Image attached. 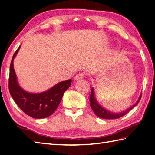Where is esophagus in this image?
Here are the masks:
<instances>
[{
    "mask_svg": "<svg viewBox=\"0 0 155 155\" xmlns=\"http://www.w3.org/2000/svg\"><path fill=\"white\" fill-rule=\"evenodd\" d=\"M85 75H86V74H85L84 72H80V73H78V74L75 75L74 80H75V81L81 80V79L85 76Z\"/></svg>",
    "mask_w": 155,
    "mask_h": 155,
    "instance_id": "obj_1",
    "label": "esophagus"
}]
</instances>
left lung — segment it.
<instances>
[{"label": "left lung", "instance_id": "left-lung-1", "mask_svg": "<svg viewBox=\"0 0 155 155\" xmlns=\"http://www.w3.org/2000/svg\"><path fill=\"white\" fill-rule=\"evenodd\" d=\"M141 97H142V94L140 95L139 98H138L137 103L134 104L133 106H131L130 108H129L128 110H126V111H123L120 113H113L112 112L108 111V110H106L105 108H102V106H100L99 104H97V102L96 100L95 96H94V89L93 88H91L90 97V102L91 108L92 109L94 113H95L98 117L101 118H104V119H117L126 114H127L129 111H130V110L133 108L135 106H137V104L139 102Z\"/></svg>", "mask_w": 155, "mask_h": 155}]
</instances>
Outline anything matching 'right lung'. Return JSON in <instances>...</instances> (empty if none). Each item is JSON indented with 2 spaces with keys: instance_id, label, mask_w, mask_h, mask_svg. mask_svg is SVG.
<instances>
[{
  "instance_id": "1",
  "label": "right lung",
  "mask_w": 155,
  "mask_h": 155,
  "mask_svg": "<svg viewBox=\"0 0 155 155\" xmlns=\"http://www.w3.org/2000/svg\"><path fill=\"white\" fill-rule=\"evenodd\" d=\"M20 47L15 52L10 65L9 91L15 103L26 114L37 119L47 118L58 108L64 92L71 86V80L59 82L43 93L31 94L25 91L18 86L13 67V60Z\"/></svg>"
}]
</instances>
